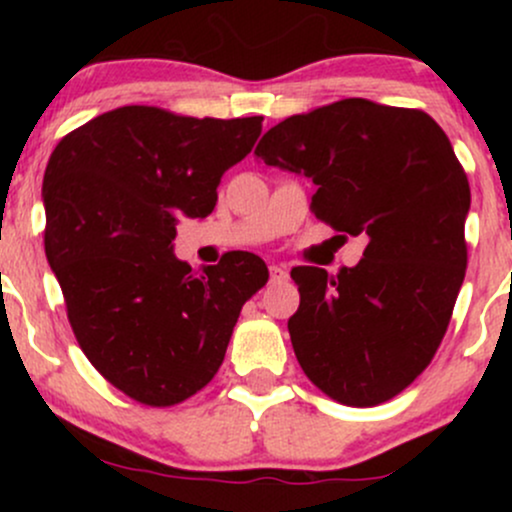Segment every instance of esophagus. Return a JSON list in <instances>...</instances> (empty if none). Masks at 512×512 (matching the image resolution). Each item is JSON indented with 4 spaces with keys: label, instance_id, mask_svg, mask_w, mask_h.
Instances as JSON below:
<instances>
[{
    "label": "esophagus",
    "instance_id": "obj_1",
    "mask_svg": "<svg viewBox=\"0 0 512 512\" xmlns=\"http://www.w3.org/2000/svg\"><path fill=\"white\" fill-rule=\"evenodd\" d=\"M289 279V272H286L281 264H269V281H286Z\"/></svg>",
    "mask_w": 512,
    "mask_h": 512
}]
</instances>
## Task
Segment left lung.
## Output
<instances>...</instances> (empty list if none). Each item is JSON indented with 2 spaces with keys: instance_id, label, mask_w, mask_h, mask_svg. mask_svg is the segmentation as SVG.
Wrapping results in <instances>:
<instances>
[{
  "instance_id": "obj_1",
  "label": "left lung",
  "mask_w": 512,
  "mask_h": 512,
  "mask_svg": "<svg viewBox=\"0 0 512 512\" xmlns=\"http://www.w3.org/2000/svg\"><path fill=\"white\" fill-rule=\"evenodd\" d=\"M255 154L315 182L310 209L366 236L363 260L330 276L293 267L298 363L325 395L375 407L414 383L443 342L467 269L469 182L424 110L344 98L269 129Z\"/></svg>"
}]
</instances>
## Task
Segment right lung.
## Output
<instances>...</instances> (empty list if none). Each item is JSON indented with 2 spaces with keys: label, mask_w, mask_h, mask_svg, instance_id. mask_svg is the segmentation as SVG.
<instances>
[{
  "label": "right lung",
  "mask_w": 512,
  "mask_h": 512,
  "mask_svg": "<svg viewBox=\"0 0 512 512\" xmlns=\"http://www.w3.org/2000/svg\"><path fill=\"white\" fill-rule=\"evenodd\" d=\"M260 132L262 117L197 120L125 105L52 151L45 255L86 358L137 402L170 407L202 390L243 303L267 284L252 252H228L202 272L173 255L178 221L214 211L223 173Z\"/></svg>",
  "instance_id": "right-lung-1"
}]
</instances>
